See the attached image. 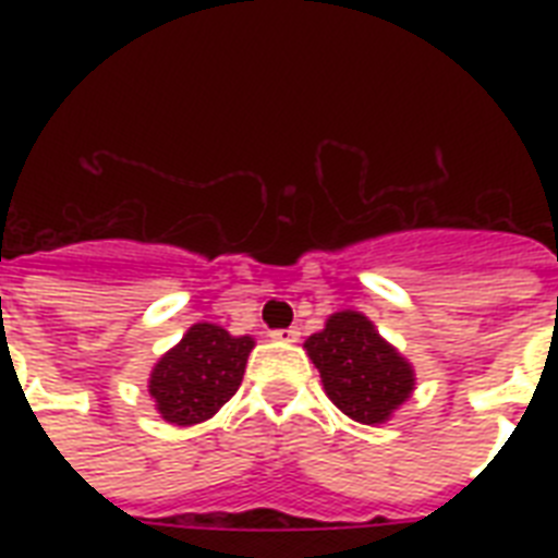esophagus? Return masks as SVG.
<instances>
[{"label":"esophagus","mask_w":558,"mask_h":558,"mask_svg":"<svg viewBox=\"0 0 558 558\" xmlns=\"http://www.w3.org/2000/svg\"><path fill=\"white\" fill-rule=\"evenodd\" d=\"M271 339L280 341V344H292V341L301 339V330H298V327H287V330H275V332H271Z\"/></svg>","instance_id":"1"}]
</instances>
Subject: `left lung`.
Returning <instances> with one entry per match:
<instances>
[{"instance_id": "obj_1", "label": "left lung", "mask_w": 558, "mask_h": 558, "mask_svg": "<svg viewBox=\"0 0 558 558\" xmlns=\"http://www.w3.org/2000/svg\"><path fill=\"white\" fill-rule=\"evenodd\" d=\"M304 348L322 373L332 405L356 423H385L414 390V367L362 313L341 310L330 315L324 330L313 332Z\"/></svg>"}]
</instances>
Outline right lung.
Masks as SVG:
<instances>
[{
  "mask_svg": "<svg viewBox=\"0 0 558 558\" xmlns=\"http://www.w3.org/2000/svg\"><path fill=\"white\" fill-rule=\"evenodd\" d=\"M252 336H231L217 324H193L150 373V397L161 420L196 425L210 420L243 381Z\"/></svg>",
  "mask_w": 558,
  "mask_h": 558,
  "instance_id": "obj_1",
  "label": "right lung"
}]
</instances>
